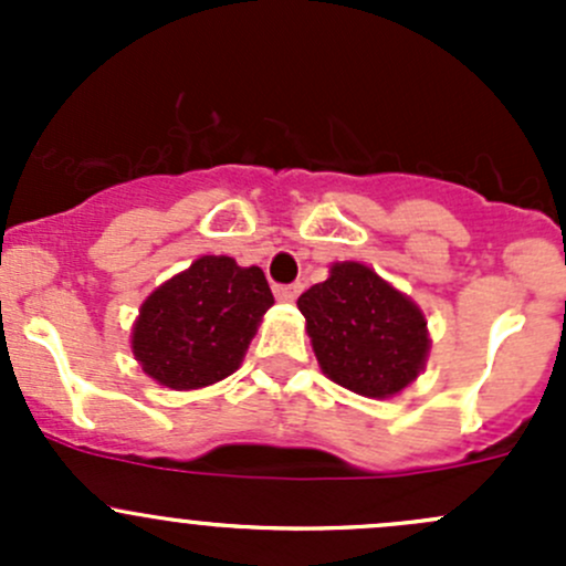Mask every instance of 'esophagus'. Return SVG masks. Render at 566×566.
Masks as SVG:
<instances>
[{"label":"esophagus","instance_id":"esophagus-1","mask_svg":"<svg viewBox=\"0 0 566 566\" xmlns=\"http://www.w3.org/2000/svg\"><path fill=\"white\" fill-rule=\"evenodd\" d=\"M301 290H304V284H276V287H273V295H276L279 301H295L301 295Z\"/></svg>","mask_w":566,"mask_h":566}]
</instances>
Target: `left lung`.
Segmentation results:
<instances>
[{"label": "left lung", "instance_id": "obj_1", "mask_svg": "<svg viewBox=\"0 0 566 566\" xmlns=\"http://www.w3.org/2000/svg\"><path fill=\"white\" fill-rule=\"evenodd\" d=\"M319 369L334 384L384 399L419 378L430 353L419 306L361 262H334L298 298Z\"/></svg>", "mask_w": 566, "mask_h": 566}]
</instances>
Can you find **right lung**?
I'll use <instances>...</instances> for the list:
<instances>
[{
    "instance_id": "1",
    "label": "right lung",
    "mask_w": 566,
    "mask_h": 566,
    "mask_svg": "<svg viewBox=\"0 0 566 566\" xmlns=\"http://www.w3.org/2000/svg\"><path fill=\"white\" fill-rule=\"evenodd\" d=\"M271 306L260 268H241L232 256H199L147 295L130 347L145 375L167 389H202L241 367Z\"/></svg>"
}]
</instances>
